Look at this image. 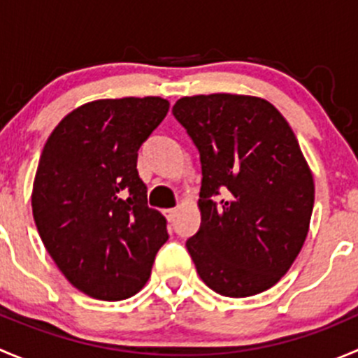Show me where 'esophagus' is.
I'll return each mask as SVG.
<instances>
[{"label":"esophagus","instance_id":"obj_1","mask_svg":"<svg viewBox=\"0 0 358 358\" xmlns=\"http://www.w3.org/2000/svg\"><path fill=\"white\" fill-rule=\"evenodd\" d=\"M164 216L168 218V222H173L176 216V209L171 208V209H164Z\"/></svg>","mask_w":358,"mask_h":358}]
</instances>
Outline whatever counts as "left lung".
Instances as JSON below:
<instances>
[{
  "mask_svg": "<svg viewBox=\"0 0 358 358\" xmlns=\"http://www.w3.org/2000/svg\"><path fill=\"white\" fill-rule=\"evenodd\" d=\"M173 115L199 150L201 227L187 239L218 294L246 298L289 270L306 239L315 189L291 126L256 96H183Z\"/></svg>",
  "mask_w": 358,
  "mask_h": 358,
  "instance_id": "obj_1",
  "label": "left lung"
}]
</instances>
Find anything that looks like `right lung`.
<instances>
[{"mask_svg":"<svg viewBox=\"0 0 358 358\" xmlns=\"http://www.w3.org/2000/svg\"><path fill=\"white\" fill-rule=\"evenodd\" d=\"M168 100L107 99L72 110L46 140L32 215L46 251L79 291L103 301L136 294L168 241L166 218L147 204L138 149Z\"/></svg>","mask_w":358,"mask_h":358,"instance_id":"1","label":"right lung"}]
</instances>
